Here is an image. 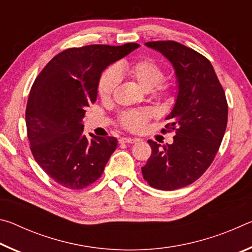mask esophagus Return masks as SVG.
Masks as SVG:
<instances>
[{
    "label": "esophagus",
    "mask_w": 252,
    "mask_h": 252,
    "mask_svg": "<svg viewBox=\"0 0 252 252\" xmlns=\"http://www.w3.org/2000/svg\"><path fill=\"white\" fill-rule=\"evenodd\" d=\"M138 141V139H132V138H121L119 140L120 143H134Z\"/></svg>",
    "instance_id": "obj_1"
}]
</instances>
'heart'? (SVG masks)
<instances>
[{"instance_id":"1","label":"heart","mask_w":252,"mask_h":252,"mask_svg":"<svg viewBox=\"0 0 252 252\" xmlns=\"http://www.w3.org/2000/svg\"><path fill=\"white\" fill-rule=\"evenodd\" d=\"M126 74L133 79L140 87L146 91L156 92L158 94H167L169 87L167 84H162L163 80V70L162 67L151 60H140L133 63H126L116 67H109L102 73L97 91L102 100H108L116 91L120 81V75ZM148 112H130L123 116V125L130 130H140L143 126L144 122L148 120Z\"/></svg>"}]
</instances>
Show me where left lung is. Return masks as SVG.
I'll use <instances>...</instances> for the list:
<instances>
[{
  "label": "left lung",
  "mask_w": 252,
  "mask_h": 252,
  "mask_svg": "<svg viewBox=\"0 0 252 252\" xmlns=\"http://www.w3.org/2000/svg\"><path fill=\"white\" fill-rule=\"evenodd\" d=\"M144 45L163 55L176 74V100L165 117V127L176 133L173 143L161 147L149 140L152 155L141 168L151 187L171 191L193 183L212 163L227 127L228 104L213 66L203 55L174 41Z\"/></svg>",
  "instance_id": "8db88e82"
}]
</instances>
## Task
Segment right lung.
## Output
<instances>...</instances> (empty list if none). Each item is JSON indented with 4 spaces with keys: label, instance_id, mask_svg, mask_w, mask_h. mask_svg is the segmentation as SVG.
<instances>
[{
    "label": "right lung",
    "instance_id": "1",
    "mask_svg": "<svg viewBox=\"0 0 252 252\" xmlns=\"http://www.w3.org/2000/svg\"><path fill=\"white\" fill-rule=\"evenodd\" d=\"M87 45L51 60L30 91L25 121L34 159L55 182L82 189L101 177L118 146L113 136L83 133L85 110L94 103L102 72L139 48Z\"/></svg>",
    "mask_w": 252,
    "mask_h": 252
}]
</instances>
